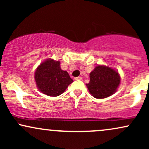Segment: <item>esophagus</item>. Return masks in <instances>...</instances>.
<instances>
[{
    "label": "esophagus",
    "mask_w": 149,
    "mask_h": 149,
    "mask_svg": "<svg viewBox=\"0 0 149 149\" xmlns=\"http://www.w3.org/2000/svg\"><path fill=\"white\" fill-rule=\"evenodd\" d=\"M74 79L76 80H81L83 78H82L81 77H76V78H75Z\"/></svg>",
    "instance_id": "1"
}]
</instances>
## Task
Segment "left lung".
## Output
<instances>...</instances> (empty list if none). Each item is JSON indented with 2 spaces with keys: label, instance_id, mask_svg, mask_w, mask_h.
I'll return each instance as SVG.
<instances>
[{
  "label": "left lung",
  "instance_id": "left-lung-1",
  "mask_svg": "<svg viewBox=\"0 0 149 149\" xmlns=\"http://www.w3.org/2000/svg\"><path fill=\"white\" fill-rule=\"evenodd\" d=\"M90 83L86 84L95 98L104 99L114 94L120 83L118 72L107 66H98L90 73Z\"/></svg>",
  "mask_w": 149,
  "mask_h": 149
}]
</instances>
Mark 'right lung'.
Listing matches in <instances>:
<instances>
[{"label": "right lung", "instance_id": "add662e5", "mask_svg": "<svg viewBox=\"0 0 149 149\" xmlns=\"http://www.w3.org/2000/svg\"><path fill=\"white\" fill-rule=\"evenodd\" d=\"M35 80L38 89L50 97L60 95L73 82L67 71L61 69L59 61L52 59L39 65L35 72Z\"/></svg>", "mask_w": 149, "mask_h": 149}]
</instances>
